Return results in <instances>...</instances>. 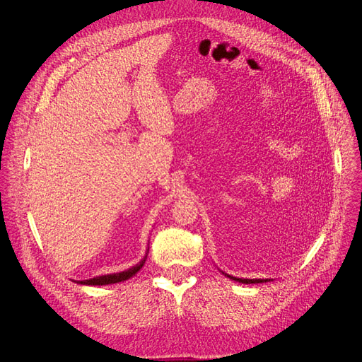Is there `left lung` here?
Listing matches in <instances>:
<instances>
[{
    "label": "left lung",
    "mask_w": 362,
    "mask_h": 362,
    "mask_svg": "<svg viewBox=\"0 0 362 362\" xmlns=\"http://www.w3.org/2000/svg\"><path fill=\"white\" fill-rule=\"evenodd\" d=\"M229 276V274H227ZM230 279H233V280H236V281H240V283H246V284H250V283H262L264 280H261V279H236V277H232V276H229Z\"/></svg>",
    "instance_id": "obj_1"
}]
</instances>
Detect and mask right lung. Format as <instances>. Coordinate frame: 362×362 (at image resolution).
<instances>
[{
	"mask_svg": "<svg viewBox=\"0 0 362 362\" xmlns=\"http://www.w3.org/2000/svg\"><path fill=\"white\" fill-rule=\"evenodd\" d=\"M145 259L146 257L136 265H133L132 269L126 270V272H122V273H114V274H107V276H98V277H93V279H89V280H81L78 283L81 284H93V286H103V284H111V283H119V281H124L127 279H130L132 276H135L141 269L142 265L145 264Z\"/></svg>",
	"mask_w": 362,
	"mask_h": 362,
	"instance_id": "right-lung-1",
	"label": "right lung"
}]
</instances>
